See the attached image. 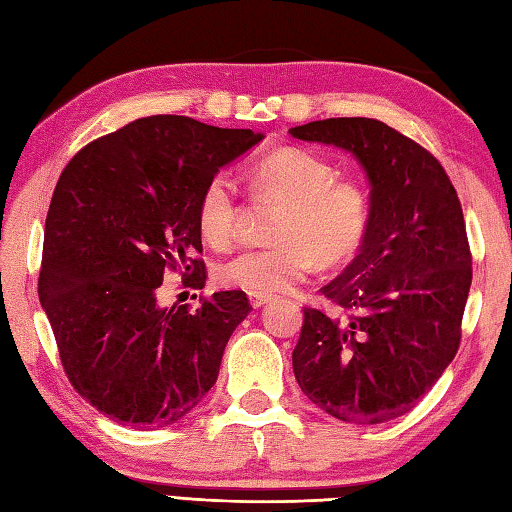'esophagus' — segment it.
<instances>
[{
	"label": "esophagus",
	"mask_w": 512,
	"mask_h": 512,
	"mask_svg": "<svg viewBox=\"0 0 512 512\" xmlns=\"http://www.w3.org/2000/svg\"><path fill=\"white\" fill-rule=\"evenodd\" d=\"M248 301H250V306H253V308H262V306H266L268 301H273V297L262 295V292H248Z\"/></svg>",
	"instance_id": "obj_1"
}]
</instances>
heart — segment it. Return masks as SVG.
I'll return each instance as SVG.
<instances>
[{"label":"heart","mask_w":512,"mask_h":512,"mask_svg":"<svg viewBox=\"0 0 512 512\" xmlns=\"http://www.w3.org/2000/svg\"><path fill=\"white\" fill-rule=\"evenodd\" d=\"M255 189L281 202L270 237L273 244L246 248L215 266L226 288L284 292L295 288L314 264L336 266L350 259L367 226V193L361 182L334 176L328 160L306 149L284 147L253 165ZM239 206L235 182L215 173L198 202V228L211 246L235 233Z\"/></svg>","instance_id":"obj_1"}]
</instances>
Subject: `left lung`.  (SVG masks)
Returning a JSON list of instances; mask_svg holds the SVG:
<instances>
[{
  "label": "left lung",
  "instance_id": "left-lung-1",
  "mask_svg": "<svg viewBox=\"0 0 512 512\" xmlns=\"http://www.w3.org/2000/svg\"><path fill=\"white\" fill-rule=\"evenodd\" d=\"M290 136L347 151L369 182L361 250L321 288L336 314L303 310L295 378L336 420L400 418L460 347L473 268L458 193L427 149L376 118H325Z\"/></svg>",
  "mask_w": 512,
  "mask_h": 512
}]
</instances>
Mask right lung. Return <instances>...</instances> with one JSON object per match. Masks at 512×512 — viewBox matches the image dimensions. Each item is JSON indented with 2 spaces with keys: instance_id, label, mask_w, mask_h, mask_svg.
<instances>
[{
  "instance_id": "1",
  "label": "right lung",
  "mask_w": 512,
  "mask_h": 512,
  "mask_svg": "<svg viewBox=\"0 0 512 512\" xmlns=\"http://www.w3.org/2000/svg\"><path fill=\"white\" fill-rule=\"evenodd\" d=\"M264 134L147 116L94 140L63 169L43 233L39 301L72 387L129 427H165L198 405L253 310L242 290L198 310L160 306L167 270L204 288V184Z\"/></svg>"
}]
</instances>
